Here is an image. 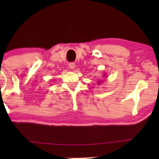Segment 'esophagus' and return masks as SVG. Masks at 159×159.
<instances>
[{
    "mask_svg": "<svg viewBox=\"0 0 159 159\" xmlns=\"http://www.w3.org/2000/svg\"><path fill=\"white\" fill-rule=\"evenodd\" d=\"M69 66L71 69H74L75 68V64H74V63H70V64H69Z\"/></svg>",
    "mask_w": 159,
    "mask_h": 159,
    "instance_id": "1",
    "label": "esophagus"
}]
</instances>
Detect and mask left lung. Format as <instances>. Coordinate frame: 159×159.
Masks as SVG:
<instances>
[{"instance_id": "1", "label": "left lung", "mask_w": 159, "mask_h": 159, "mask_svg": "<svg viewBox=\"0 0 159 159\" xmlns=\"http://www.w3.org/2000/svg\"><path fill=\"white\" fill-rule=\"evenodd\" d=\"M104 76H105V77L106 78V75H104ZM102 82H103V81H102ZM98 84H100V83H101V82H100V81H98Z\"/></svg>"}]
</instances>
